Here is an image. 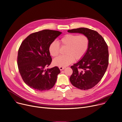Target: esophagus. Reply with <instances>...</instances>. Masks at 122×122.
Returning <instances> with one entry per match:
<instances>
[{"mask_svg": "<svg viewBox=\"0 0 122 122\" xmlns=\"http://www.w3.org/2000/svg\"><path fill=\"white\" fill-rule=\"evenodd\" d=\"M59 69H60V70L61 71H62V70H63V69H65V67H61V66H60V67H59Z\"/></svg>", "mask_w": 122, "mask_h": 122, "instance_id": "1", "label": "esophagus"}]
</instances>
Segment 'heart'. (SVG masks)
Returning a JSON list of instances; mask_svg holds the SVG:
<instances>
[{"label":"heart","mask_w":122,"mask_h":122,"mask_svg":"<svg viewBox=\"0 0 122 122\" xmlns=\"http://www.w3.org/2000/svg\"><path fill=\"white\" fill-rule=\"evenodd\" d=\"M62 46L67 47L65 55L60 56L53 61L54 65L65 67L74 61L81 59L88 50L89 45L88 37L85 35H77L69 34L64 35L60 40ZM60 44L56 41H52L48 47L51 55L55 57L60 53Z\"/></svg>","instance_id":"heart-1"}]
</instances>
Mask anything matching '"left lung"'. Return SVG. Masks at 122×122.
<instances>
[{
	"label": "left lung",
	"instance_id": "left-lung-1",
	"mask_svg": "<svg viewBox=\"0 0 122 122\" xmlns=\"http://www.w3.org/2000/svg\"><path fill=\"white\" fill-rule=\"evenodd\" d=\"M69 33H78L89 38L88 50L82 59L71 66L72 74L70 78L74 86L87 90L95 86L104 76L109 64L108 45L102 36L96 31L86 28L68 30Z\"/></svg>",
	"mask_w": 122,
	"mask_h": 122
}]
</instances>
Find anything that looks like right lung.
I'll return each mask as SVG.
<instances>
[{
    "label": "right lung",
    "mask_w": 122,
    "mask_h": 122,
    "mask_svg": "<svg viewBox=\"0 0 122 122\" xmlns=\"http://www.w3.org/2000/svg\"><path fill=\"white\" fill-rule=\"evenodd\" d=\"M61 34L58 31L44 30L30 34L22 42L18 50L17 64L22 80L31 88L43 91L55 84L60 73L59 68H45L52 61L48 47Z\"/></svg>",
    "instance_id": "add662e5"
}]
</instances>
